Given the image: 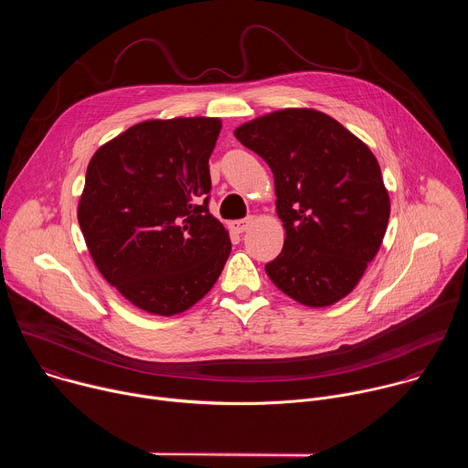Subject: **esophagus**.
<instances>
[{"instance_id": "esophagus-1", "label": "esophagus", "mask_w": 468, "mask_h": 468, "mask_svg": "<svg viewBox=\"0 0 468 468\" xmlns=\"http://www.w3.org/2000/svg\"><path fill=\"white\" fill-rule=\"evenodd\" d=\"M251 224H253V218H251V217H248V218H242V220H235V222H231V229H233L235 233H244Z\"/></svg>"}]
</instances>
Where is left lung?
I'll list each match as a JSON object with an SVG mask.
<instances>
[{"instance_id":"left-lung-1","label":"left lung","mask_w":468,"mask_h":468,"mask_svg":"<svg viewBox=\"0 0 468 468\" xmlns=\"http://www.w3.org/2000/svg\"><path fill=\"white\" fill-rule=\"evenodd\" d=\"M235 137L274 174L285 242L264 266L272 283L309 307L350 294L376 257L390 215L374 154L313 109L255 118L237 127Z\"/></svg>"}]
</instances>
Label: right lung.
Listing matches in <instances>:
<instances>
[{
	"mask_svg": "<svg viewBox=\"0 0 468 468\" xmlns=\"http://www.w3.org/2000/svg\"><path fill=\"white\" fill-rule=\"evenodd\" d=\"M218 118L148 120L89 163L78 220L109 285L152 314H177L217 283L231 251L209 213Z\"/></svg>",
	"mask_w": 468,
	"mask_h": 468,
	"instance_id": "right-lung-1",
	"label": "right lung"
}]
</instances>
